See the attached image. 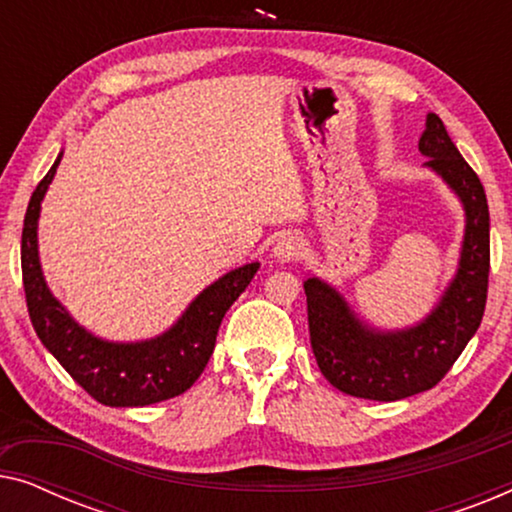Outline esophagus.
Returning <instances> with one entry per match:
<instances>
[{"mask_svg":"<svg viewBox=\"0 0 512 512\" xmlns=\"http://www.w3.org/2000/svg\"><path fill=\"white\" fill-rule=\"evenodd\" d=\"M300 254H303V240H300L298 235H284L282 240H277L275 247H272V258L282 265L298 261Z\"/></svg>","mask_w":512,"mask_h":512,"instance_id":"esophagus-1","label":"esophagus"}]
</instances>
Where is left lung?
<instances>
[{"label": "left lung", "instance_id": "1", "mask_svg": "<svg viewBox=\"0 0 512 512\" xmlns=\"http://www.w3.org/2000/svg\"><path fill=\"white\" fill-rule=\"evenodd\" d=\"M419 151L464 207V240L454 277L417 324L377 328L321 277H307V321L319 370L342 394L401 401L443 380L478 331L487 303L489 207L478 174L461 158L436 114H426Z\"/></svg>", "mask_w": 512, "mask_h": 512}]
</instances>
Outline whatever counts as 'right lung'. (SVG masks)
<instances>
[{"label": "right lung", "instance_id": "add662e5", "mask_svg": "<svg viewBox=\"0 0 512 512\" xmlns=\"http://www.w3.org/2000/svg\"><path fill=\"white\" fill-rule=\"evenodd\" d=\"M60 160L62 151L32 193L20 242L23 286L34 331L60 366L102 405L144 408L184 394L205 370L223 317L247 289L261 263L226 272L202 289L167 331L153 338L116 342L90 333L48 289L39 261L41 202Z\"/></svg>", "mask_w": 512, "mask_h": 512}]
</instances>
